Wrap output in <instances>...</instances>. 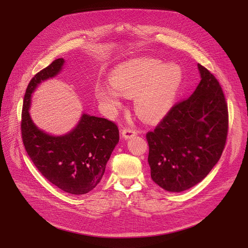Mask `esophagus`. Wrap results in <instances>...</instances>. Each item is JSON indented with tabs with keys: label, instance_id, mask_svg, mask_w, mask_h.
I'll return each mask as SVG.
<instances>
[{
	"label": "esophagus",
	"instance_id": "esophagus-1",
	"mask_svg": "<svg viewBox=\"0 0 248 248\" xmlns=\"http://www.w3.org/2000/svg\"><path fill=\"white\" fill-rule=\"evenodd\" d=\"M137 134H138V133H137L135 130H132V128H124V130L122 131L123 138H124L125 140L131 139V138L135 137Z\"/></svg>",
	"mask_w": 248,
	"mask_h": 248
}]
</instances>
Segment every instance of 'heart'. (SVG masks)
<instances>
[{"instance_id": "1", "label": "heart", "mask_w": 248, "mask_h": 248, "mask_svg": "<svg viewBox=\"0 0 248 248\" xmlns=\"http://www.w3.org/2000/svg\"><path fill=\"white\" fill-rule=\"evenodd\" d=\"M182 81L184 71L178 64L138 59L115 69L111 84H97L95 94L109 114H114L122 105V95L134 97L137 114L146 122H156L173 106Z\"/></svg>"}]
</instances>
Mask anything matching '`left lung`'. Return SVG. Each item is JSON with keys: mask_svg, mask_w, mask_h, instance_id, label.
<instances>
[{"mask_svg": "<svg viewBox=\"0 0 248 248\" xmlns=\"http://www.w3.org/2000/svg\"><path fill=\"white\" fill-rule=\"evenodd\" d=\"M201 82L147 134L151 177L180 192L198 185L217 164L228 132V108L218 80L198 63Z\"/></svg>", "mask_w": 248, "mask_h": 248, "instance_id": "left-lung-1", "label": "left lung"}]
</instances>
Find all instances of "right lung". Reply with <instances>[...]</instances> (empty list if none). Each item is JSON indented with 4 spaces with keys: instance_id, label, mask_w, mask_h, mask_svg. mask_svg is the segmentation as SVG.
<instances>
[{
    "instance_id": "add662e5",
    "label": "right lung",
    "mask_w": 248,
    "mask_h": 248,
    "mask_svg": "<svg viewBox=\"0 0 248 248\" xmlns=\"http://www.w3.org/2000/svg\"><path fill=\"white\" fill-rule=\"evenodd\" d=\"M64 60L53 61L31 79L23 102V144L32 162L52 185L71 195H85L97 186L115 146L120 141L117 125L83 112L74 128L60 136L50 135L33 123L29 113L32 93L38 85L57 77Z\"/></svg>"
}]
</instances>
